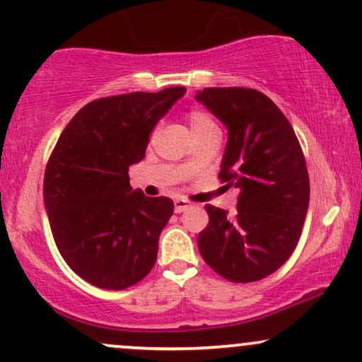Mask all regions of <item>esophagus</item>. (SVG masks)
<instances>
[{
  "mask_svg": "<svg viewBox=\"0 0 362 362\" xmlns=\"http://www.w3.org/2000/svg\"><path fill=\"white\" fill-rule=\"evenodd\" d=\"M189 207H190L189 200H185V199L175 200V212H178V214H180V212H184L185 209H189Z\"/></svg>",
  "mask_w": 362,
  "mask_h": 362,
  "instance_id": "34e87169",
  "label": "esophagus"
}]
</instances>
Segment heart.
I'll return each mask as SVG.
<instances>
[{
	"instance_id": "b5f03b06",
	"label": "heart",
	"mask_w": 362,
	"mask_h": 362,
	"mask_svg": "<svg viewBox=\"0 0 362 362\" xmlns=\"http://www.w3.org/2000/svg\"><path fill=\"white\" fill-rule=\"evenodd\" d=\"M189 124H190V129H192V133L199 132V129L216 126L214 121H212V117L202 111H190L189 112Z\"/></svg>"
}]
</instances>
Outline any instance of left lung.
I'll return each instance as SVG.
<instances>
[{
  "mask_svg": "<svg viewBox=\"0 0 362 362\" xmlns=\"http://www.w3.org/2000/svg\"><path fill=\"white\" fill-rule=\"evenodd\" d=\"M195 99L228 128L219 178L241 190L234 216L207 204L199 251L226 280H263L290 258L305 223L310 182L302 146L259 90L206 87Z\"/></svg>",
  "mask_w": 362,
  "mask_h": 362,
  "instance_id": "obj_1",
  "label": "left lung"
}]
</instances>
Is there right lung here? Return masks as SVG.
<instances>
[{
	"instance_id": "right-lung-1",
	"label": "right lung",
	"mask_w": 362,
	"mask_h": 362,
	"mask_svg": "<svg viewBox=\"0 0 362 362\" xmlns=\"http://www.w3.org/2000/svg\"><path fill=\"white\" fill-rule=\"evenodd\" d=\"M185 87L129 93L86 104L52 151L43 200L65 263L90 285L124 290L153 268L173 200L146 197L128 170L145 158L148 139Z\"/></svg>"
}]
</instances>
